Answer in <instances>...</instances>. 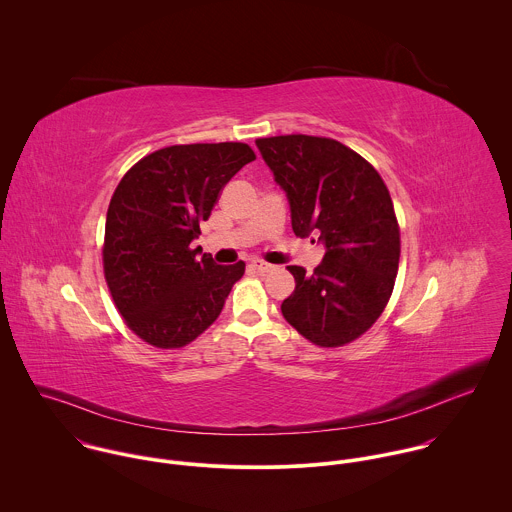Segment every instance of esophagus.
Listing matches in <instances>:
<instances>
[{"instance_id":"esophagus-1","label":"esophagus","mask_w":512,"mask_h":512,"mask_svg":"<svg viewBox=\"0 0 512 512\" xmlns=\"http://www.w3.org/2000/svg\"><path fill=\"white\" fill-rule=\"evenodd\" d=\"M250 268L256 270V272H260V274H266V272H272L276 266H272V264H268V262H262V260H252V262H250Z\"/></svg>"}]
</instances>
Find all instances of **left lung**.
Instances as JSON below:
<instances>
[{
	"instance_id": "1",
	"label": "left lung",
	"mask_w": 512,
	"mask_h": 512,
	"mask_svg": "<svg viewBox=\"0 0 512 512\" xmlns=\"http://www.w3.org/2000/svg\"><path fill=\"white\" fill-rule=\"evenodd\" d=\"M256 145L286 190L296 236L318 234L326 246L312 276L288 268L296 290L282 302L286 322L320 347L357 340L383 314L399 268V224L383 178L334 139L280 135Z\"/></svg>"
}]
</instances>
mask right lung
I'll return each mask as SVG.
<instances>
[{
	"label": "right lung",
	"instance_id": "add662e5",
	"mask_svg": "<svg viewBox=\"0 0 512 512\" xmlns=\"http://www.w3.org/2000/svg\"><path fill=\"white\" fill-rule=\"evenodd\" d=\"M256 159L246 143L172 145L143 157L117 184L105 222L103 272L133 334L176 349L220 316L240 260L218 266L192 240L224 184Z\"/></svg>",
	"mask_w": 512,
	"mask_h": 512
}]
</instances>
